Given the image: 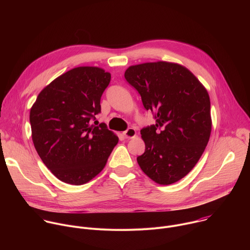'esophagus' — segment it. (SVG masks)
Segmentation results:
<instances>
[{"instance_id": "34e87169", "label": "esophagus", "mask_w": 250, "mask_h": 250, "mask_svg": "<svg viewBox=\"0 0 250 250\" xmlns=\"http://www.w3.org/2000/svg\"><path fill=\"white\" fill-rule=\"evenodd\" d=\"M124 135L126 138H131V137H134L136 135V131L133 127H128L125 131H124Z\"/></svg>"}]
</instances>
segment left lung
<instances>
[{
	"instance_id": "left-lung-1",
	"label": "left lung",
	"mask_w": 250,
	"mask_h": 250,
	"mask_svg": "<svg viewBox=\"0 0 250 250\" xmlns=\"http://www.w3.org/2000/svg\"><path fill=\"white\" fill-rule=\"evenodd\" d=\"M125 78L156 120L140 130L146 151L136 158L139 167L160 185L179 181L197 164L209 139L206 88L184 66L165 61L130 66Z\"/></svg>"
}]
</instances>
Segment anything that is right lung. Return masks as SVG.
I'll use <instances>...</instances> for the list:
<instances>
[{
  "label": "right lung",
  "instance_id": "1",
  "mask_svg": "<svg viewBox=\"0 0 250 250\" xmlns=\"http://www.w3.org/2000/svg\"><path fill=\"white\" fill-rule=\"evenodd\" d=\"M111 74L99 67L67 71L47 85L30 109L35 149L62 182L82 185L104 167L119 137L104 124L91 121L101 113V97Z\"/></svg>",
  "mask_w": 250,
  "mask_h": 250
}]
</instances>
